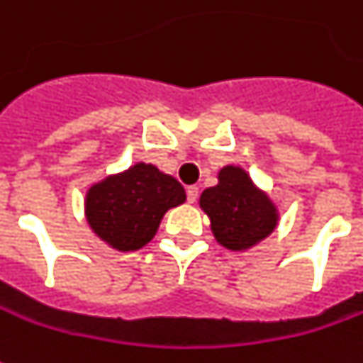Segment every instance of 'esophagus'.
I'll return each mask as SVG.
<instances>
[{
	"label": "esophagus",
	"instance_id": "esophagus-1",
	"mask_svg": "<svg viewBox=\"0 0 363 363\" xmlns=\"http://www.w3.org/2000/svg\"><path fill=\"white\" fill-rule=\"evenodd\" d=\"M199 196V187L198 186H189L187 187V201L189 203H196Z\"/></svg>",
	"mask_w": 363,
	"mask_h": 363
}]
</instances>
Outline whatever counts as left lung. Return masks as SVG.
Instances as JSON below:
<instances>
[{
    "mask_svg": "<svg viewBox=\"0 0 363 363\" xmlns=\"http://www.w3.org/2000/svg\"><path fill=\"white\" fill-rule=\"evenodd\" d=\"M199 208L210 218L216 242L232 252L252 250L279 223L276 201L240 165L221 167L218 186L201 191Z\"/></svg>",
    "mask_w": 363,
    "mask_h": 363,
    "instance_id": "8db88e82",
    "label": "left lung"
}]
</instances>
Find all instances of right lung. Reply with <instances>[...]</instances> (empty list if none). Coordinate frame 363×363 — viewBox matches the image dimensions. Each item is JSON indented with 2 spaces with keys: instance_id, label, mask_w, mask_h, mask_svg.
Listing matches in <instances>:
<instances>
[{
  "instance_id": "1",
  "label": "right lung",
  "mask_w": 363,
  "mask_h": 363,
  "mask_svg": "<svg viewBox=\"0 0 363 363\" xmlns=\"http://www.w3.org/2000/svg\"><path fill=\"white\" fill-rule=\"evenodd\" d=\"M186 201L176 177L153 164H133L87 187L85 220L97 238L118 252H135L150 244L165 211Z\"/></svg>"
}]
</instances>
